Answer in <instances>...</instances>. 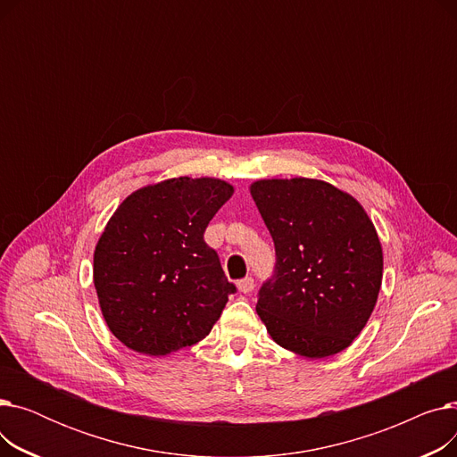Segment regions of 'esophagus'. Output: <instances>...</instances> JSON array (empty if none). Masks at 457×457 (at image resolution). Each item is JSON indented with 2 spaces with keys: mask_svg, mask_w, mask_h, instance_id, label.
<instances>
[{
  "mask_svg": "<svg viewBox=\"0 0 457 457\" xmlns=\"http://www.w3.org/2000/svg\"><path fill=\"white\" fill-rule=\"evenodd\" d=\"M237 289L241 291V293H245V295L252 293V291H253V279H252V278H245V279H241V281L237 283Z\"/></svg>",
  "mask_w": 457,
  "mask_h": 457,
  "instance_id": "esophagus-1",
  "label": "esophagus"
}]
</instances>
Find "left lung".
Masks as SVG:
<instances>
[{
  "label": "left lung",
  "instance_id": "8db88e82",
  "mask_svg": "<svg viewBox=\"0 0 457 457\" xmlns=\"http://www.w3.org/2000/svg\"><path fill=\"white\" fill-rule=\"evenodd\" d=\"M276 248L257 315L274 343L309 359L348 348L367 326L383 252L363 205L320 179H259L250 187Z\"/></svg>",
  "mask_w": 457,
  "mask_h": 457
}]
</instances>
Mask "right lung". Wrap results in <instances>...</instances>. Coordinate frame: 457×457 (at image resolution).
Wrapping results in <instances>:
<instances>
[{
  "label": "right lung",
  "instance_id": "obj_1",
  "mask_svg": "<svg viewBox=\"0 0 457 457\" xmlns=\"http://www.w3.org/2000/svg\"><path fill=\"white\" fill-rule=\"evenodd\" d=\"M231 195L222 179L183 176L142 187L118 205L94 250V287L120 343L166 355L207 337L237 291L204 241Z\"/></svg>",
  "mask_w": 457,
  "mask_h": 457
}]
</instances>
